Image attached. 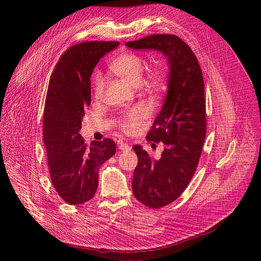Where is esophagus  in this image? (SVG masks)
Wrapping results in <instances>:
<instances>
[{
	"instance_id": "34e87169",
	"label": "esophagus",
	"mask_w": 261,
	"mask_h": 261,
	"mask_svg": "<svg viewBox=\"0 0 261 261\" xmlns=\"http://www.w3.org/2000/svg\"><path fill=\"white\" fill-rule=\"evenodd\" d=\"M119 148L121 151H129V150H131V146L126 142H120L119 143Z\"/></svg>"
}]
</instances>
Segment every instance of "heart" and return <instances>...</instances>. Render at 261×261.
I'll list each match as a JSON object with an SVG mask.
<instances>
[{
  "mask_svg": "<svg viewBox=\"0 0 261 261\" xmlns=\"http://www.w3.org/2000/svg\"><path fill=\"white\" fill-rule=\"evenodd\" d=\"M145 60L134 53H126L111 62L110 69L118 76L127 83L139 85L143 90L154 96L158 95L166 82L165 72L162 68H154L147 71ZM105 88V76L101 72H96L93 77V95L95 99H101ZM148 119L147 110L142 106H134L125 111L118 119V125L127 134H134L141 129Z\"/></svg>",
  "mask_w": 261,
  "mask_h": 261,
  "instance_id": "obj_1",
  "label": "heart"
}]
</instances>
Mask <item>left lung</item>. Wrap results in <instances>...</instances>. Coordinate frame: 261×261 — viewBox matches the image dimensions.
<instances>
[{
  "label": "left lung",
  "mask_w": 261,
  "mask_h": 261,
  "mask_svg": "<svg viewBox=\"0 0 261 261\" xmlns=\"http://www.w3.org/2000/svg\"><path fill=\"white\" fill-rule=\"evenodd\" d=\"M126 45L133 49H157L169 63L167 95L147 141L165 145L154 160L135 144L138 163L133 173L135 198L151 208L163 207L187 188L202 152L206 134L204 84L198 60L188 44L175 35L152 34Z\"/></svg>",
  "instance_id": "obj_1"
}]
</instances>
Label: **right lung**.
<instances>
[{
	"mask_svg": "<svg viewBox=\"0 0 261 261\" xmlns=\"http://www.w3.org/2000/svg\"><path fill=\"white\" fill-rule=\"evenodd\" d=\"M118 41H86L69 47L50 75L43 116V141L51 182L71 205L92 199L101 165L116 154L109 138L90 145L80 134L85 109L91 104V75L98 61Z\"/></svg>",
	"mask_w": 261,
	"mask_h": 261,
	"instance_id": "right-lung-1",
	"label": "right lung"
}]
</instances>
